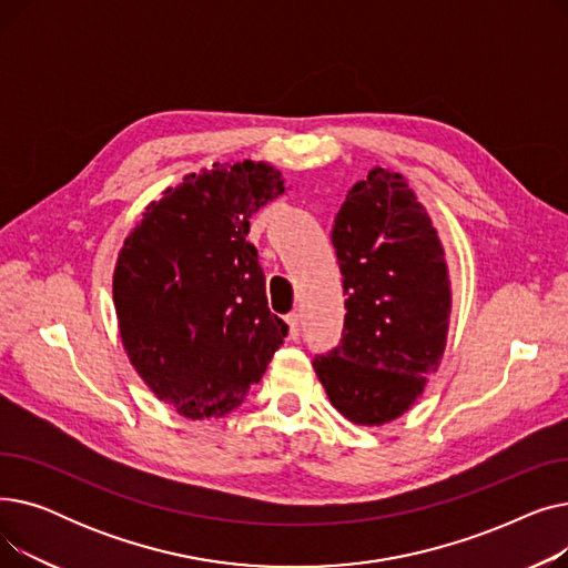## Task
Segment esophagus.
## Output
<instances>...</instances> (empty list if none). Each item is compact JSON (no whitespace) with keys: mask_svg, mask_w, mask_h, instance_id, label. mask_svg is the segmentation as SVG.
Returning <instances> with one entry per match:
<instances>
[{"mask_svg":"<svg viewBox=\"0 0 568 568\" xmlns=\"http://www.w3.org/2000/svg\"><path fill=\"white\" fill-rule=\"evenodd\" d=\"M285 322H287V326H290V332H287L290 341H296V338H300V332H302L300 315H296V313H290V315L285 317Z\"/></svg>","mask_w":568,"mask_h":568,"instance_id":"34e87169","label":"esophagus"}]
</instances>
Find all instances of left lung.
I'll list each match as a JSON object with an SVG mask.
<instances>
[{
    "instance_id": "8db88e82",
    "label": "left lung",
    "mask_w": 568,
    "mask_h": 568,
    "mask_svg": "<svg viewBox=\"0 0 568 568\" xmlns=\"http://www.w3.org/2000/svg\"><path fill=\"white\" fill-rule=\"evenodd\" d=\"M343 274L341 343L313 362L332 405L356 426L398 419L446 347L452 281L426 206L400 172L373 168L336 214Z\"/></svg>"
}]
</instances>
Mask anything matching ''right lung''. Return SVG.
<instances>
[{
    "label": "right lung",
    "mask_w": 568,
    "mask_h": 568,
    "mask_svg": "<svg viewBox=\"0 0 568 568\" xmlns=\"http://www.w3.org/2000/svg\"><path fill=\"white\" fill-rule=\"evenodd\" d=\"M283 193L268 163H214L146 204L119 251L112 300L124 349L154 396L189 419L242 405L287 336L246 242L251 216Z\"/></svg>",
    "instance_id": "add662e5"
}]
</instances>
